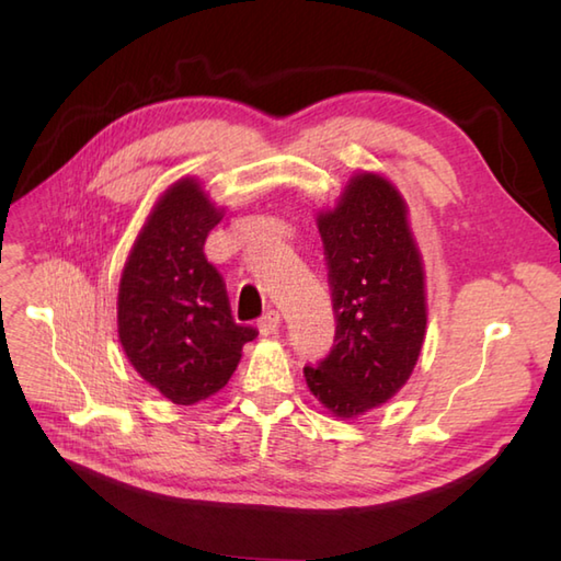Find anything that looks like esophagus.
I'll return each mask as SVG.
<instances>
[{"label": "esophagus", "mask_w": 561, "mask_h": 561, "mask_svg": "<svg viewBox=\"0 0 561 561\" xmlns=\"http://www.w3.org/2000/svg\"><path fill=\"white\" fill-rule=\"evenodd\" d=\"M279 325H282V318H279V313L277 311H270L265 318L260 320L257 323V328H260V332L265 337H270V335H277L279 332Z\"/></svg>", "instance_id": "34e87169"}]
</instances>
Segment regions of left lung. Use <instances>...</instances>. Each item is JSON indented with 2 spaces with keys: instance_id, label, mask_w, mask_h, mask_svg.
Segmentation results:
<instances>
[{
  "instance_id": "left-lung-1",
  "label": "left lung",
  "mask_w": 561,
  "mask_h": 561,
  "mask_svg": "<svg viewBox=\"0 0 561 561\" xmlns=\"http://www.w3.org/2000/svg\"><path fill=\"white\" fill-rule=\"evenodd\" d=\"M408 214L400 190L374 171L354 173L337 205L318 211L337 344L304 376L337 420H356L388 402L420 359L426 282Z\"/></svg>"
}]
</instances>
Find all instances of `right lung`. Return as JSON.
<instances>
[{"label": "right lung", "mask_w": 561, "mask_h": 561, "mask_svg": "<svg viewBox=\"0 0 561 561\" xmlns=\"http://www.w3.org/2000/svg\"><path fill=\"white\" fill-rule=\"evenodd\" d=\"M224 217L195 175L157 199L117 289V337L135 371L175 404L219 392L257 332L231 316L221 274L205 257Z\"/></svg>", "instance_id": "right-lung-1"}]
</instances>
